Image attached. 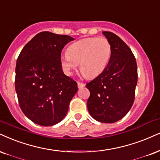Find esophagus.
I'll use <instances>...</instances> for the list:
<instances>
[{
  "mask_svg": "<svg viewBox=\"0 0 160 160\" xmlns=\"http://www.w3.org/2000/svg\"><path fill=\"white\" fill-rule=\"evenodd\" d=\"M85 86V84L84 83H82V82H78V88H82Z\"/></svg>",
  "mask_w": 160,
  "mask_h": 160,
  "instance_id": "esophagus-1",
  "label": "esophagus"
}]
</instances>
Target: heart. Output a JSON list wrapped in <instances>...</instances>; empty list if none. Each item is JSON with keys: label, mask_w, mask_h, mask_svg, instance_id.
<instances>
[{"label": "heart", "mask_w": 160, "mask_h": 160, "mask_svg": "<svg viewBox=\"0 0 160 160\" xmlns=\"http://www.w3.org/2000/svg\"><path fill=\"white\" fill-rule=\"evenodd\" d=\"M111 52V45L106 38H83L69 46L68 52L61 56V64L67 73L72 74L80 64L85 76L94 78L107 67Z\"/></svg>", "instance_id": "b5f03b06"}]
</instances>
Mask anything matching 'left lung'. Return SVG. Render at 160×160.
<instances>
[{
	"instance_id": "8db88e82",
	"label": "left lung",
	"mask_w": 160,
	"mask_h": 160,
	"mask_svg": "<svg viewBox=\"0 0 160 160\" xmlns=\"http://www.w3.org/2000/svg\"><path fill=\"white\" fill-rule=\"evenodd\" d=\"M102 33L111 45V56L103 72L87 84L90 92L87 105L96 121L113 123L129 112L134 102L137 65L131 50L119 36Z\"/></svg>"
}]
</instances>
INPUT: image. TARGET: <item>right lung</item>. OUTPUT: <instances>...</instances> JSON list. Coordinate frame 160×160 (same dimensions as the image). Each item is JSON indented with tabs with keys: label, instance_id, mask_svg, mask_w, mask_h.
<instances>
[{
	"label": "right lung",
	"instance_id": "right-lung-1",
	"mask_svg": "<svg viewBox=\"0 0 160 160\" xmlns=\"http://www.w3.org/2000/svg\"><path fill=\"white\" fill-rule=\"evenodd\" d=\"M74 38L67 35L41 32L25 45L17 59L15 91L23 113L41 126L60 122L78 90L70 77L64 74L61 53Z\"/></svg>",
	"mask_w": 160,
	"mask_h": 160
}]
</instances>
